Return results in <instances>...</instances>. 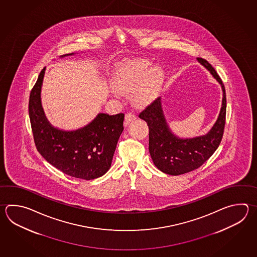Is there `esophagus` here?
<instances>
[{"label":"esophagus","mask_w":257,"mask_h":257,"mask_svg":"<svg viewBox=\"0 0 257 257\" xmlns=\"http://www.w3.org/2000/svg\"><path fill=\"white\" fill-rule=\"evenodd\" d=\"M136 119V114L134 112H127L125 114V120H124V126H127L129 124V122L131 120H134Z\"/></svg>","instance_id":"1"}]
</instances>
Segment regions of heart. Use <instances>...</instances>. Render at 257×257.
Returning <instances> with one entry per match:
<instances>
[{
	"mask_svg": "<svg viewBox=\"0 0 257 257\" xmlns=\"http://www.w3.org/2000/svg\"><path fill=\"white\" fill-rule=\"evenodd\" d=\"M147 59L127 61L118 68L113 76V87L120 93L132 91V100L137 105H144L154 98L164 79L159 67L150 68Z\"/></svg>",
	"mask_w": 257,
	"mask_h": 257,
	"instance_id": "obj_1",
	"label": "heart"
}]
</instances>
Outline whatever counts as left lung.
Segmentation results:
<instances>
[{"mask_svg": "<svg viewBox=\"0 0 257 257\" xmlns=\"http://www.w3.org/2000/svg\"><path fill=\"white\" fill-rule=\"evenodd\" d=\"M198 61L210 71L221 85L222 105L218 120L210 131L202 137L181 139L176 137L165 119L161 100L157 98L139 113L149 128V152L153 162L164 173L178 176L193 171L202 166L220 146L226 119V93L224 85L213 67L204 58Z\"/></svg>", "mask_w": 257, "mask_h": 257, "instance_id": "obj_1", "label": "left lung"}]
</instances>
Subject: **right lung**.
<instances>
[{"label":"right lung","mask_w":257,"mask_h":257,"mask_svg":"<svg viewBox=\"0 0 257 257\" xmlns=\"http://www.w3.org/2000/svg\"><path fill=\"white\" fill-rule=\"evenodd\" d=\"M73 55V53L64 56ZM62 56V57H64ZM43 68L29 97V117L37 151L47 162L73 178L91 180L110 168L117 142L123 131V113H100L88 125L76 131L54 128L41 105Z\"/></svg>","instance_id":"obj_1"}]
</instances>
